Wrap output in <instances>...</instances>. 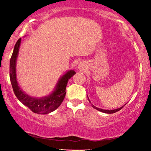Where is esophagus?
Returning <instances> with one entry per match:
<instances>
[{"label":"esophagus","mask_w":151,"mask_h":151,"mask_svg":"<svg viewBox=\"0 0 151 151\" xmlns=\"http://www.w3.org/2000/svg\"><path fill=\"white\" fill-rule=\"evenodd\" d=\"M78 69L79 70V71H84L86 70V66H85V64H84L83 63H80L79 65H78Z\"/></svg>","instance_id":"1"}]
</instances>
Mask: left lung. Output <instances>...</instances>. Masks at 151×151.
Instances as JSON below:
<instances>
[{
  "mask_svg": "<svg viewBox=\"0 0 151 151\" xmlns=\"http://www.w3.org/2000/svg\"><path fill=\"white\" fill-rule=\"evenodd\" d=\"M88 101H89V102H91L90 100H89V99H88ZM125 105H126V104L124 105L123 106H124ZM92 106H93V108L96 109V110H98V111H101V112H102V113H108V114H111V113H115V112H117V111L121 110V109L123 108V106H122V107H120V108H118V109H113V110H106V109H102L98 108V107L95 106L94 105H93V104H92Z\"/></svg>",
  "mask_w": 151,
  "mask_h": 151,
  "instance_id": "left-lung-1",
  "label": "left lung"
}]
</instances>
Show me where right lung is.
<instances>
[{
  "label": "right lung",
  "mask_w": 151,
  "mask_h": 151,
  "mask_svg": "<svg viewBox=\"0 0 151 151\" xmlns=\"http://www.w3.org/2000/svg\"><path fill=\"white\" fill-rule=\"evenodd\" d=\"M21 38L16 43L9 63V78L14 94L18 100L38 114H47L58 108L66 95V87L68 81L76 74L73 70H69L59 78L54 89L48 96L42 98H35L26 93L18 85L16 77V61H17Z\"/></svg>",
  "instance_id": "obj_1"
}]
</instances>
